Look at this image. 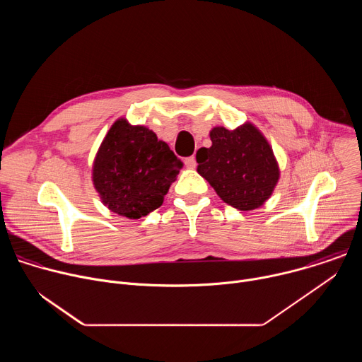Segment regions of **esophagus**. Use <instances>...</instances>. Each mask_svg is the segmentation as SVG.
<instances>
[{
    "label": "esophagus",
    "mask_w": 362,
    "mask_h": 362,
    "mask_svg": "<svg viewBox=\"0 0 362 362\" xmlns=\"http://www.w3.org/2000/svg\"><path fill=\"white\" fill-rule=\"evenodd\" d=\"M185 166H186L187 169H194V168H196V159H194L193 156L186 158V159H185Z\"/></svg>",
    "instance_id": "1"
}]
</instances>
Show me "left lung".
I'll return each instance as SVG.
<instances>
[{
	"label": "left lung",
	"instance_id": "8db88e82",
	"mask_svg": "<svg viewBox=\"0 0 362 362\" xmlns=\"http://www.w3.org/2000/svg\"><path fill=\"white\" fill-rule=\"evenodd\" d=\"M211 147L196 153L197 173L218 196L239 211H253L272 194L279 166L271 144L252 123L235 130L218 126L211 130Z\"/></svg>",
	"mask_w": 362,
	"mask_h": 362
}]
</instances>
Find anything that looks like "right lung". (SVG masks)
<instances>
[{"mask_svg": "<svg viewBox=\"0 0 362 362\" xmlns=\"http://www.w3.org/2000/svg\"><path fill=\"white\" fill-rule=\"evenodd\" d=\"M182 166L150 129L119 119L95 154L93 185L112 212L139 219L160 208Z\"/></svg>", "mask_w": 362, "mask_h": 362, "instance_id": "1", "label": "right lung"}]
</instances>
